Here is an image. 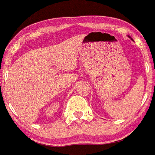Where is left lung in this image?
<instances>
[{
	"instance_id": "obj_1",
	"label": "left lung",
	"mask_w": 155,
	"mask_h": 155,
	"mask_svg": "<svg viewBox=\"0 0 155 155\" xmlns=\"http://www.w3.org/2000/svg\"><path fill=\"white\" fill-rule=\"evenodd\" d=\"M129 37H130V36H129Z\"/></svg>"
}]
</instances>
